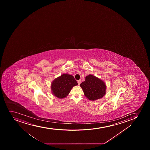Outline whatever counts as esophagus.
<instances>
[{
	"label": "esophagus",
	"mask_w": 150,
	"mask_h": 150,
	"mask_svg": "<svg viewBox=\"0 0 150 150\" xmlns=\"http://www.w3.org/2000/svg\"><path fill=\"white\" fill-rule=\"evenodd\" d=\"M81 83V80L78 81V85H80Z\"/></svg>",
	"instance_id": "esophagus-1"
}]
</instances>
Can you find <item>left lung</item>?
Listing matches in <instances>:
<instances>
[{
    "label": "left lung",
    "instance_id": "left-lung-1",
    "mask_svg": "<svg viewBox=\"0 0 150 150\" xmlns=\"http://www.w3.org/2000/svg\"><path fill=\"white\" fill-rule=\"evenodd\" d=\"M80 86L85 96L91 101L101 99L105 94L107 86L105 82L91 74L86 76Z\"/></svg>",
    "mask_w": 150,
    "mask_h": 150
}]
</instances>
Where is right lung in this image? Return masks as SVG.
Returning a JSON list of instances; mask_svg holds the SVG:
<instances>
[{"label": "right lung", "instance_id": "right-lung-1", "mask_svg": "<svg viewBox=\"0 0 150 150\" xmlns=\"http://www.w3.org/2000/svg\"><path fill=\"white\" fill-rule=\"evenodd\" d=\"M77 85V82L72 75L64 74L54 80L51 89L55 96L62 99L67 96L73 86Z\"/></svg>", "mask_w": 150, "mask_h": 150}]
</instances>
